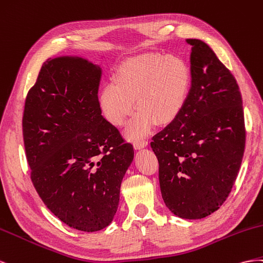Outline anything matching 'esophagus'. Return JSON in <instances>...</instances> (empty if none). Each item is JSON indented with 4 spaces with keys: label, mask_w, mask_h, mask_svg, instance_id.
<instances>
[{
    "label": "esophagus",
    "mask_w": 263,
    "mask_h": 263,
    "mask_svg": "<svg viewBox=\"0 0 263 263\" xmlns=\"http://www.w3.org/2000/svg\"><path fill=\"white\" fill-rule=\"evenodd\" d=\"M133 146H134V148H136V149H142V148H144V147L147 146V141H145V140H138V141L134 142Z\"/></svg>",
    "instance_id": "obj_1"
}]
</instances>
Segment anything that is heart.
Here are the masks:
<instances>
[{"mask_svg": "<svg viewBox=\"0 0 263 263\" xmlns=\"http://www.w3.org/2000/svg\"><path fill=\"white\" fill-rule=\"evenodd\" d=\"M191 86V70L182 57L152 54L133 58L120 67L116 82L100 93L103 115L117 126L125 123L136 106L139 109L125 129L130 140L143 138L155 121L166 124L182 110Z\"/></svg>", "mask_w": 263, "mask_h": 263, "instance_id": "b5f03b06", "label": "heart"}]
</instances>
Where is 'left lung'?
<instances>
[{
    "mask_svg": "<svg viewBox=\"0 0 263 263\" xmlns=\"http://www.w3.org/2000/svg\"><path fill=\"white\" fill-rule=\"evenodd\" d=\"M192 45L191 89L175 119L153 137L165 205L183 219H201L221 206L241 165L246 132L234 76L200 40Z\"/></svg>",
    "mask_w": 263,
    "mask_h": 263,
    "instance_id": "left-lung-1",
    "label": "left lung"
}]
</instances>
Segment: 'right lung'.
I'll return each mask as SVG.
<instances>
[{"label": "right lung", "mask_w": 263, "mask_h": 263, "mask_svg": "<svg viewBox=\"0 0 263 263\" xmlns=\"http://www.w3.org/2000/svg\"><path fill=\"white\" fill-rule=\"evenodd\" d=\"M103 56H101V59ZM100 64L80 55L49 58L29 90L23 136L43 202L69 227L92 232L114 221L133 146L101 115Z\"/></svg>", "instance_id": "1"}]
</instances>
